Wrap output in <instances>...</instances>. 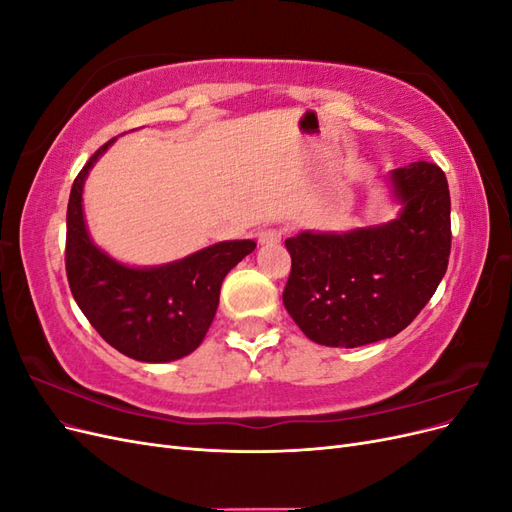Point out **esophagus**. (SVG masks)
<instances>
[{
    "mask_svg": "<svg viewBox=\"0 0 512 512\" xmlns=\"http://www.w3.org/2000/svg\"><path fill=\"white\" fill-rule=\"evenodd\" d=\"M282 235H284L282 228H262L258 232V243L260 245H275L282 241Z\"/></svg>",
    "mask_w": 512,
    "mask_h": 512,
    "instance_id": "obj_1",
    "label": "esophagus"
}]
</instances>
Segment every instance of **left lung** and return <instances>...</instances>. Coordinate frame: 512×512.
<instances>
[{
    "label": "left lung",
    "instance_id": "1",
    "mask_svg": "<svg viewBox=\"0 0 512 512\" xmlns=\"http://www.w3.org/2000/svg\"><path fill=\"white\" fill-rule=\"evenodd\" d=\"M399 218L329 235L286 239L292 258L284 305L322 346L356 348L404 331L429 303L451 256V194L431 162L395 168Z\"/></svg>",
    "mask_w": 512,
    "mask_h": 512
}]
</instances>
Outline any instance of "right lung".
Here are the masks:
<instances>
[{
	"instance_id": "right-lung-1",
	"label": "right lung",
	"mask_w": 512,
	"mask_h": 512,
	"mask_svg": "<svg viewBox=\"0 0 512 512\" xmlns=\"http://www.w3.org/2000/svg\"><path fill=\"white\" fill-rule=\"evenodd\" d=\"M102 145L76 175L66 213V273L72 297L106 344L145 363L177 361L203 342L226 273L254 252L250 239L224 241L153 269L119 265L91 243L83 220V183Z\"/></svg>"
}]
</instances>
